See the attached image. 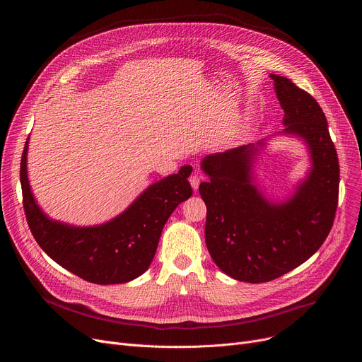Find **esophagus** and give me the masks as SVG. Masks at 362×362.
Returning <instances> with one entry per match:
<instances>
[{"label":"esophagus","mask_w":362,"mask_h":362,"mask_svg":"<svg viewBox=\"0 0 362 362\" xmlns=\"http://www.w3.org/2000/svg\"><path fill=\"white\" fill-rule=\"evenodd\" d=\"M189 182H190V186L194 189V190H197L199 189V185H200V176H199V173H193L190 177H189Z\"/></svg>","instance_id":"esophagus-1"}]
</instances>
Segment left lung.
<instances>
[{"instance_id": "8db88e82", "label": "left lung", "mask_w": 362, "mask_h": 362, "mask_svg": "<svg viewBox=\"0 0 362 362\" xmlns=\"http://www.w3.org/2000/svg\"><path fill=\"white\" fill-rule=\"evenodd\" d=\"M271 78L285 113L281 134L299 137L309 150L306 177L284 202L267 199L253 180L262 140L203 158L209 180L199 186L212 259L230 278L249 284L276 279L308 261L327 239L338 206L339 165L322 109L289 78Z\"/></svg>"}]
</instances>
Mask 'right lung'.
I'll return each instance as SVG.
<instances>
[{
    "label": "right lung",
    "instance_id": "obj_1",
    "mask_svg": "<svg viewBox=\"0 0 362 362\" xmlns=\"http://www.w3.org/2000/svg\"><path fill=\"white\" fill-rule=\"evenodd\" d=\"M28 139L21 158L23 203L31 233L40 247L60 267L98 285L126 284L147 271L165 223L193 193L183 166L150 185L112 221L95 226H73L48 218L37 204L27 175Z\"/></svg>",
    "mask_w": 362,
    "mask_h": 362
}]
</instances>
